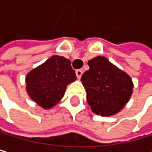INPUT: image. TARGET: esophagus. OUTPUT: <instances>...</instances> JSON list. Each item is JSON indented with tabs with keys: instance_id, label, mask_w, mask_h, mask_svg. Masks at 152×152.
<instances>
[{
	"instance_id": "esophagus-1",
	"label": "esophagus",
	"mask_w": 152,
	"mask_h": 152,
	"mask_svg": "<svg viewBox=\"0 0 152 152\" xmlns=\"http://www.w3.org/2000/svg\"><path fill=\"white\" fill-rule=\"evenodd\" d=\"M82 74H83V71H82L81 69H77V71H75V75H77V78H80V77H81Z\"/></svg>"
}]
</instances>
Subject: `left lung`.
<instances>
[{
    "label": "left lung",
    "instance_id": "obj_1",
    "mask_svg": "<svg viewBox=\"0 0 152 152\" xmlns=\"http://www.w3.org/2000/svg\"><path fill=\"white\" fill-rule=\"evenodd\" d=\"M87 65L89 69L82 75L81 81L92 111L101 116L116 114L132 94L131 78L103 56L89 60Z\"/></svg>",
    "mask_w": 152,
    "mask_h": 152
}]
</instances>
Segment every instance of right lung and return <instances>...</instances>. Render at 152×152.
Instances as JSON below:
<instances>
[{"label":"right lung","mask_w":152,"mask_h":152,"mask_svg":"<svg viewBox=\"0 0 152 152\" xmlns=\"http://www.w3.org/2000/svg\"><path fill=\"white\" fill-rule=\"evenodd\" d=\"M75 79L70 60L54 56L26 75V90L39 106L51 108L64 96L67 85Z\"/></svg>","instance_id":"obj_1"}]
</instances>
